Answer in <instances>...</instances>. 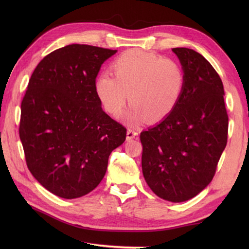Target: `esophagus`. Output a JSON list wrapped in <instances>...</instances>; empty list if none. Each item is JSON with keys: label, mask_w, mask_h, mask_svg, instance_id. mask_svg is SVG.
I'll return each instance as SVG.
<instances>
[{"label": "esophagus", "mask_w": 249, "mask_h": 249, "mask_svg": "<svg viewBox=\"0 0 249 249\" xmlns=\"http://www.w3.org/2000/svg\"><path fill=\"white\" fill-rule=\"evenodd\" d=\"M138 136V133L135 129H131V128H128L127 129V140H131L134 139L135 137Z\"/></svg>", "instance_id": "obj_1"}]
</instances>
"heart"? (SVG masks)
Listing matches in <instances>:
<instances>
[{
  "label": "heart",
  "mask_w": 249,
  "mask_h": 249,
  "mask_svg": "<svg viewBox=\"0 0 249 249\" xmlns=\"http://www.w3.org/2000/svg\"><path fill=\"white\" fill-rule=\"evenodd\" d=\"M113 75H99L95 92L105 110L114 118L131 103L126 120L133 125L170 115L186 88V72L178 62L154 52L127 50L111 65Z\"/></svg>",
  "instance_id": "1"
}]
</instances>
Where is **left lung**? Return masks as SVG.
<instances>
[{"instance_id": "obj_1", "label": "left lung", "mask_w": 249, "mask_h": 249, "mask_svg": "<svg viewBox=\"0 0 249 249\" xmlns=\"http://www.w3.org/2000/svg\"><path fill=\"white\" fill-rule=\"evenodd\" d=\"M186 72V88L173 112L140 134L142 172L158 197L183 202L212 181L228 138L224 86L208 60L173 48Z\"/></svg>"}]
</instances>
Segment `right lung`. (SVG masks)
I'll return each mask as SVG.
<instances>
[{
	"mask_svg": "<svg viewBox=\"0 0 249 249\" xmlns=\"http://www.w3.org/2000/svg\"><path fill=\"white\" fill-rule=\"evenodd\" d=\"M116 50L72 44L52 51L31 76L19 136L26 166L50 193L75 199L104 178L126 128L104 112L95 92L103 63Z\"/></svg>",
	"mask_w": 249,
	"mask_h": 249,
	"instance_id": "right-lung-1",
	"label": "right lung"
}]
</instances>
